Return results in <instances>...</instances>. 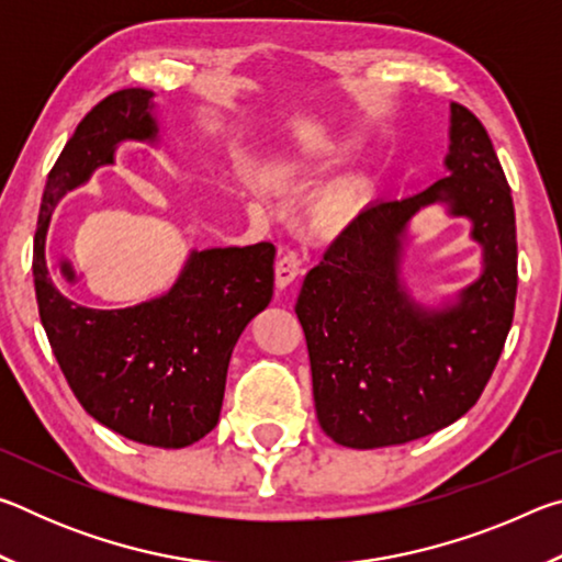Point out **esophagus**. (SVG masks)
<instances>
[{
    "label": "esophagus",
    "mask_w": 562,
    "mask_h": 562,
    "mask_svg": "<svg viewBox=\"0 0 562 562\" xmlns=\"http://www.w3.org/2000/svg\"><path fill=\"white\" fill-rule=\"evenodd\" d=\"M304 270V260L300 258L297 250H284L278 265H274V278H278L280 288H288V284L297 278V274Z\"/></svg>",
    "instance_id": "1"
}]
</instances>
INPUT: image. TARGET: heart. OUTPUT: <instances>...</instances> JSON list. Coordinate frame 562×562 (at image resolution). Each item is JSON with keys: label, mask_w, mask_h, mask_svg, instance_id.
Returning <instances> with one entry per match:
<instances>
[{"label": "heart", "mask_w": 562, "mask_h": 562, "mask_svg": "<svg viewBox=\"0 0 562 562\" xmlns=\"http://www.w3.org/2000/svg\"><path fill=\"white\" fill-rule=\"evenodd\" d=\"M252 183H255V180H252ZM355 198H357V186H351V183L341 186L329 195L327 207L331 213H341V211H347L351 203H355Z\"/></svg>", "instance_id": "1"}]
</instances>
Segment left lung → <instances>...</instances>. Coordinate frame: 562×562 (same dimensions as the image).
<instances>
[{
  "mask_svg": "<svg viewBox=\"0 0 562 562\" xmlns=\"http://www.w3.org/2000/svg\"><path fill=\"white\" fill-rule=\"evenodd\" d=\"M451 176L404 201L364 207L327 245L294 304L322 431L351 449L406 443L479 402L506 345L518 290L510 186L483 123L451 103ZM446 200L469 214L487 270L456 308L424 313L397 288L407 217Z\"/></svg>",
  "mask_w": 562,
  "mask_h": 562,
  "instance_id": "8db88e82",
  "label": "left lung"
}]
</instances>
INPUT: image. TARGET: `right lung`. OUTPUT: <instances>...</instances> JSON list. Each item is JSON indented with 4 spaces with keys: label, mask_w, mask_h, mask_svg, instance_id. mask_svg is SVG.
<instances>
[{
    "label": "right lung",
    "mask_w": 562,
    "mask_h": 562,
    "mask_svg": "<svg viewBox=\"0 0 562 562\" xmlns=\"http://www.w3.org/2000/svg\"><path fill=\"white\" fill-rule=\"evenodd\" d=\"M154 91L101 99L66 140L46 180L34 235L40 317L79 404L131 441L183 449L215 429L237 337L272 300L274 245L195 252L176 288L126 310L81 307L54 288L44 237L56 201L113 160L123 138H154Z\"/></svg>",
    "instance_id": "add662e5"
}]
</instances>
